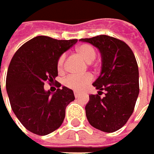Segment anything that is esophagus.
Wrapping results in <instances>:
<instances>
[{
    "mask_svg": "<svg viewBox=\"0 0 154 154\" xmlns=\"http://www.w3.org/2000/svg\"><path fill=\"white\" fill-rule=\"evenodd\" d=\"M74 95H75V97H76V98H77V97L80 95V93H78V92H77V91H75V92H74Z\"/></svg>",
    "mask_w": 154,
    "mask_h": 154,
    "instance_id": "34e87169",
    "label": "esophagus"
}]
</instances>
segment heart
<instances>
[{
  "label": "heart",
  "mask_w": 154,
  "mask_h": 154,
  "mask_svg": "<svg viewBox=\"0 0 154 154\" xmlns=\"http://www.w3.org/2000/svg\"><path fill=\"white\" fill-rule=\"evenodd\" d=\"M77 54L86 62V63H91L96 57V50L95 48L88 45V44H84L80 45L77 48ZM65 59L66 55L62 54L60 56L57 61V68L60 72H62L65 68ZM93 80V77L91 74H85L83 76H75L71 75L69 76L64 79V85L73 90L81 91L83 90L91 81Z\"/></svg>",
  "instance_id": "1"
}]
</instances>
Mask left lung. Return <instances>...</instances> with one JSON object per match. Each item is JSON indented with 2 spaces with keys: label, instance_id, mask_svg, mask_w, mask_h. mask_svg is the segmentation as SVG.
<instances>
[{
  "label": "left lung",
  "instance_id": "8db88e82",
  "mask_svg": "<svg viewBox=\"0 0 154 154\" xmlns=\"http://www.w3.org/2000/svg\"><path fill=\"white\" fill-rule=\"evenodd\" d=\"M102 55V70L93 85L98 94L89 95L85 105L91 126L107 133L121 128L134 111L139 94V72L136 57L125 42L109 35L82 38ZM106 96L101 98L102 91Z\"/></svg>",
  "mask_w": 154,
  "mask_h": 154
}]
</instances>
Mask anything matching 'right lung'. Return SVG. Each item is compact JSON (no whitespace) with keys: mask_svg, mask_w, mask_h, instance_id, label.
I'll list each match as a JSON object with an SVG mask.
<instances>
[{"mask_svg":"<svg viewBox=\"0 0 154 154\" xmlns=\"http://www.w3.org/2000/svg\"><path fill=\"white\" fill-rule=\"evenodd\" d=\"M77 42L39 35L27 41L10 63L6 90L11 106L21 124L30 132L45 136L58 129L65 118L66 107L75 100L71 89L56 83L54 94L45 91V83L58 76L60 56Z\"/></svg>","mask_w":154,"mask_h":154,"instance_id":"add662e5","label":"right lung"}]
</instances>
